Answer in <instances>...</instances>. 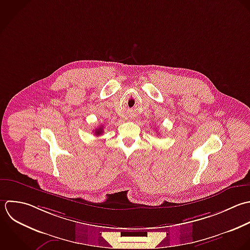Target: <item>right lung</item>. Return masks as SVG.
I'll list each match as a JSON object with an SVG mask.
<instances>
[{
    "label": "right lung",
    "instance_id": "right-lung-1",
    "mask_svg": "<svg viewBox=\"0 0 250 250\" xmlns=\"http://www.w3.org/2000/svg\"><path fill=\"white\" fill-rule=\"evenodd\" d=\"M93 132H94V134H95V135H97V136L101 135V134L103 133V125H100L99 127L95 128V130H94Z\"/></svg>",
    "mask_w": 250,
    "mask_h": 250
}]
</instances>
